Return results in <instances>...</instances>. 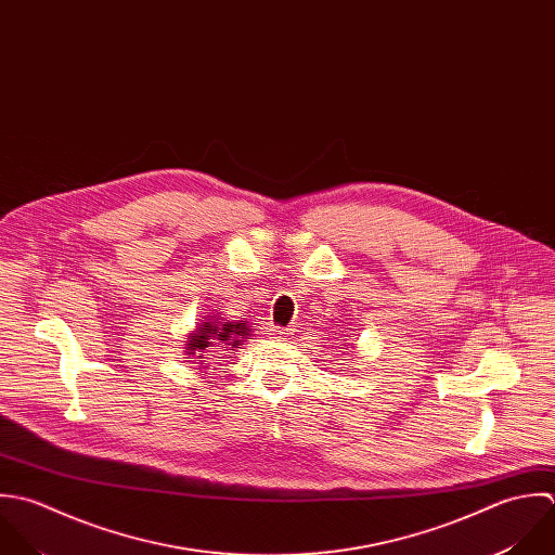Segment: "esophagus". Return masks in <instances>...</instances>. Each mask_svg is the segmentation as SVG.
Wrapping results in <instances>:
<instances>
[{
  "mask_svg": "<svg viewBox=\"0 0 555 555\" xmlns=\"http://www.w3.org/2000/svg\"><path fill=\"white\" fill-rule=\"evenodd\" d=\"M269 336H273V338H284V336H286V330H284V327H278V325H271V327H269Z\"/></svg>",
  "mask_w": 555,
  "mask_h": 555,
  "instance_id": "1",
  "label": "esophagus"
}]
</instances>
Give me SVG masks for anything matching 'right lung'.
Returning a JSON list of instances; mask_svg holds the SVG:
<instances>
[{
    "instance_id": "right-lung-1",
    "label": "right lung",
    "mask_w": 555,
    "mask_h": 555,
    "mask_svg": "<svg viewBox=\"0 0 555 555\" xmlns=\"http://www.w3.org/2000/svg\"><path fill=\"white\" fill-rule=\"evenodd\" d=\"M247 336H249V330L243 321L232 323V321L210 317L206 323H202L197 327L195 334H191L186 338L189 360L199 362V360L219 358L217 362H221V360L230 358V353L234 349H238V345H243Z\"/></svg>"
}]
</instances>
